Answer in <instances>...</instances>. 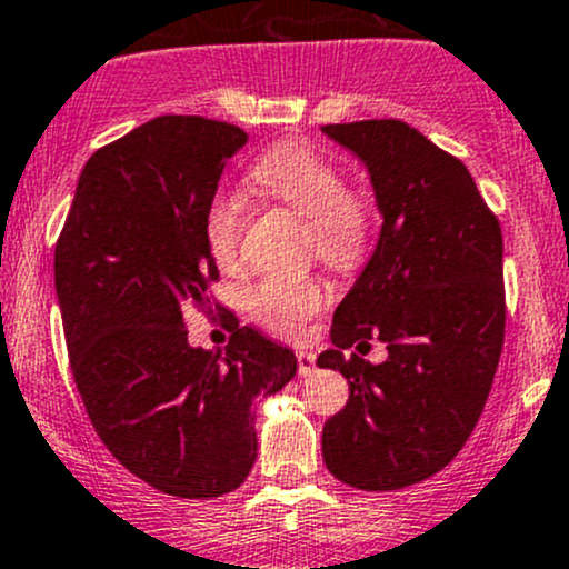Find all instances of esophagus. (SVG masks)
<instances>
[{
  "label": "esophagus",
  "mask_w": 569,
  "mask_h": 569,
  "mask_svg": "<svg viewBox=\"0 0 569 569\" xmlns=\"http://www.w3.org/2000/svg\"><path fill=\"white\" fill-rule=\"evenodd\" d=\"M297 365H300V376H310L316 370V355L313 351H297Z\"/></svg>",
  "instance_id": "esophagus-1"
}]
</instances>
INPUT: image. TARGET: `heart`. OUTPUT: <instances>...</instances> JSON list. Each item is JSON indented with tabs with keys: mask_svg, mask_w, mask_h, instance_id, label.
I'll use <instances>...</instances> for the list:
<instances>
[{
	"mask_svg": "<svg viewBox=\"0 0 569 569\" xmlns=\"http://www.w3.org/2000/svg\"><path fill=\"white\" fill-rule=\"evenodd\" d=\"M253 177L272 199L308 220L310 248L321 261L338 269L360 264L370 242V214L349 193V177L338 163L308 147H280L256 166ZM244 209L242 196L229 190L214 193L204 209L207 248L220 264L237 256ZM325 300V283L310 274H267L244 291L248 313L283 338H295Z\"/></svg>",
	"mask_w": 569,
	"mask_h": 569,
	"instance_id": "1",
	"label": "heart"
}]
</instances>
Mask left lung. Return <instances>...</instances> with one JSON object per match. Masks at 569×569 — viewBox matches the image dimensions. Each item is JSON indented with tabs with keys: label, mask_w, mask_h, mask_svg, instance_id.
I'll return each mask as SVG.
<instances>
[{
	"label": "left lung",
	"mask_w": 569,
	"mask_h": 569,
	"mask_svg": "<svg viewBox=\"0 0 569 569\" xmlns=\"http://www.w3.org/2000/svg\"><path fill=\"white\" fill-rule=\"evenodd\" d=\"M365 166L381 214L379 242L332 316L349 400L321 430L340 482L398 490L445 469L480 420L505 343L499 220L469 169L398 119L327 124ZM388 343L379 366L342 351Z\"/></svg>",
	"instance_id": "left-lung-1"
}]
</instances>
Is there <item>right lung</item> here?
I'll return each instance as SVG.
<instances>
[{"label":"right lung","mask_w":569,"mask_h":569,"mask_svg":"<svg viewBox=\"0 0 569 569\" xmlns=\"http://www.w3.org/2000/svg\"><path fill=\"white\" fill-rule=\"evenodd\" d=\"M244 130L154 117L83 166L53 250L76 387L130 475L179 499L239 488L256 463V406L297 373L295 351L231 321L226 351L190 346L184 313L218 280L204 209Z\"/></svg>","instance_id":"right-lung-1"}]
</instances>
